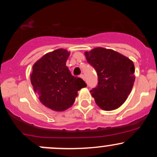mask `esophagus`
Segmentation results:
<instances>
[{"label":"esophagus","mask_w":157,"mask_h":157,"mask_svg":"<svg viewBox=\"0 0 157 157\" xmlns=\"http://www.w3.org/2000/svg\"><path fill=\"white\" fill-rule=\"evenodd\" d=\"M80 77H81V78L83 79V80H85V77H84V75H83V74H80Z\"/></svg>","instance_id":"esophagus-1"}]
</instances>
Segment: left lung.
<instances>
[{
    "instance_id": "1",
    "label": "left lung",
    "mask_w": 157,
    "mask_h": 157,
    "mask_svg": "<svg viewBox=\"0 0 157 157\" xmlns=\"http://www.w3.org/2000/svg\"><path fill=\"white\" fill-rule=\"evenodd\" d=\"M85 55L97 73V86L90 90L96 103L105 111L118 109L134 86L133 61L115 51L100 47L85 52Z\"/></svg>"
}]
</instances>
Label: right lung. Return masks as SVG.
Listing matches in <instances>:
<instances>
[{"label":"right lung","mask_w":157,"mask_h":157,"mask_svg":"<svg viewBox=\"0 0 157 157\" xmlns=\"http://www.w3.org/2000/svg\"><path fill=\"white\" fill-rule=\"evenodd\" d=\"M69 55L70 52L63 48L49 52L35 63L30 76L40 102L58 112L70 108L77 92L86 86L83 79L73 76L66 66Z\"/></svg>","instance_id":"obj_1"}]
</instances>
